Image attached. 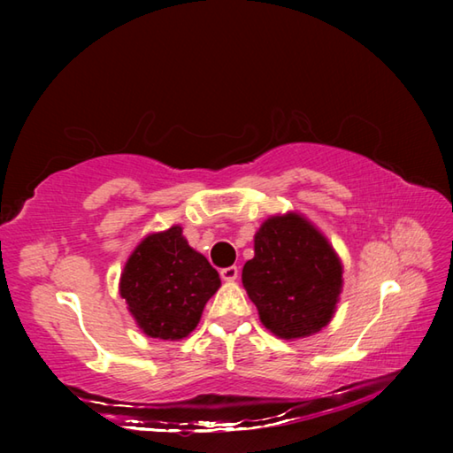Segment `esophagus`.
<instances>
[{
	"mask_svg": "<svg viewBox=\"0 0 453 453\" xmlns=\"http://www.w3.org/2000/svg\"><path fill=\"white\" fill-rule=\"evenodd\" d=\"M237 274H239L237 266H227V268H221V273H219L221 280H226V282H234L235 278H237Z\"/></svg>",
	"mask_w": 453,
	"mask_h": 453,
	"instance_id": "obj_1",
	"label": "esophagus"
}]
</instances>
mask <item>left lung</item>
I'll list each match as a JSON object with an SVG mask.
<instances>
[{"instance_id": "left-lung-1", "label": "left lung", "mask_w": 453, "mask_h": 453, "mask_svg": "<svg viewBox=\"0 0 453 453\" xmlns=\"http://www.w3.org/2000/svg\"><path fill=\"white\" fill-rule=\"evenodd\" d=\"M243 288L258 319L278 339L296 341L329 325L342 292V263L319 227L300 211L266 218Z\"/></svg>"}]
</instances>
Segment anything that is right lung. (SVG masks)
Returning a JSON list of instances; mask_svg holds the SVG:
<instances>
[{"label":"right lung","instance_id":"right-lung-1","mask_svg":"<svg viewBox=\"0 0 453 453\" xmlns=\"http://www.w3.org/2000/svg\"><path fill=\"white\" fill-rule=\"evenodd\" d=\"M221 286L208 258L195 251L180 226L148 234L122 268L119 292L143 334L180 341L196 329Z\"/></svg>","mask_w":453,"mask_h":453}]
</instances>
